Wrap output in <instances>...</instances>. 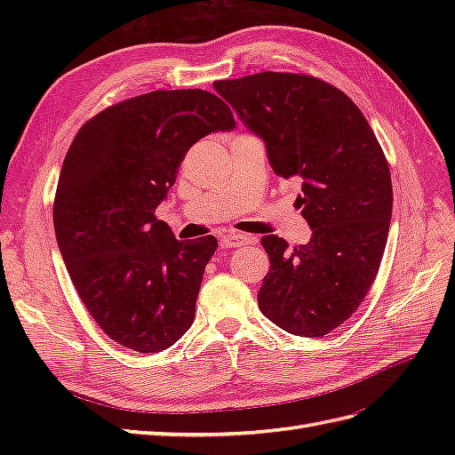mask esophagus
<instances>
[{
	"label": "esophagus",
	"instance_id": "obj_1",
	"mask_svg": "<svg viewBox=\"0 0 455 455\" xmlns=\"http://www.w3.org/2000/svg\"><path fill=\"white\" fill-rule=\"evenodd\" d=\"M254 243H256V237L246 235V233H233V235H226L220 239V246H222V249H237V246L254 244Z\"/></svg>",
	"mask_w": 455,
	"mask_h": 455
}]
</instances>
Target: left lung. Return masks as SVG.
I'll return each mask as SVG.
<instances>
[{"label":"left lung","instance_id":"left-lung-1","mask_svg":"<svg viewBox=\"0 0 455 455\" xmlns=\"http://www.w3.org/2000/svg\"><path fill=\"white\" fill-rule=\"evenodd\" d=\"M261 136L281 178H299L296 206L313 229L291 249L261 237L271 269L258 306L286 332L323 338L363 304L381 264L393 211L389 163L346 92L307 74L259 72L214 81Z\"/></svg>","mask_w":455,"mask_h":455}]
</instances>
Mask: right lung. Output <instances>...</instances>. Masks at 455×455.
Returning <instances> with one entry per match:
<instances>
[{
  "instance_id": "right-lung-1",
  "label": "right lung",
  "mask_w": 455,
  "mask_h": 455,
  "mask_svg": "<svg viewBox=\"0 0 455 455\" xmlns=\"http://www.w3.org/2000/svg\"><path fill=\"white\" fill-rule=\"evenodd\" d=\"M233 127L229 106L209 91H154L102 109L68 149L54 233L81 301L119 346L157 353L194 324L218 241H178L156 209L189 148Z\"/></svg>"
}]
</instances>
